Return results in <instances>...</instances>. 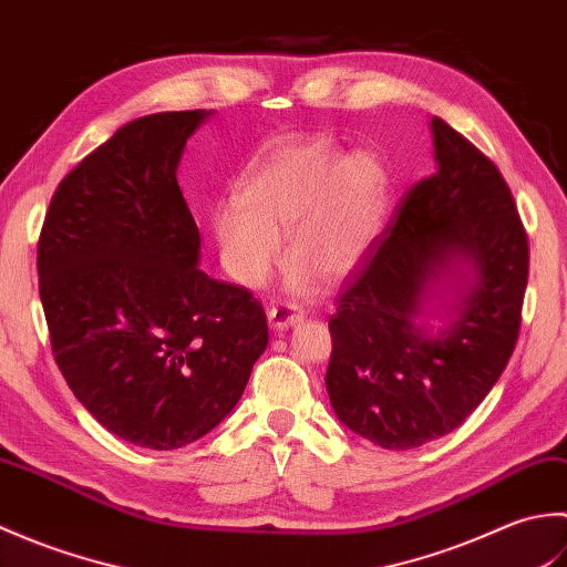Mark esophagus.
<instances>
[{"mask_svg": "<svg viewBox=\"0 0 567 567\" xmlns=\"http://www.w3.org/2000/svg\"><path fill=\"white\" fill-rule=\"evenodd\" d=\"M268 321L272 331H287L290 327H295V323L302 321V317H299L290 307H272L268 309Z\"/></svg>", "mask_w": 567, "mask_h": 567, "instance_id": "1", "label": "esophagus"}]
</instances>
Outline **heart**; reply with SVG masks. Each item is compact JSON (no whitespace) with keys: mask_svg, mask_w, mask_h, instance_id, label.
Here are the masks:
<instances>
[{"mask_svg":"<svg viewBox=\"0 0 567 567\" xmlns=\"http://www.w3.org/2000/svg\"><path fill=\"white\" fill-rule=\"evenodd\" d=\"M390 177L368 151L341 155L329 146L277 151L240 177L236 204L212 212V228L228 275L256 290L280 260V236L295 290L309 272L341 280L375 244L388 212Z\"/></svg>","mask_w":567,"mask_h":567,"instance_id":"1","label":"heart"}]
</instances>
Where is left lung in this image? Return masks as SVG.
<instances>
[{"mask_svg":"<svg viewBox=\"0 0 567 567\" xmlns=\"http://www.w3.org/2000/svg\"><path fill=\"white\" fill-rule=\"evenodd\" d=\"M429 128L436 173L409 189L329 321L333 412L388 451L436 441L475 412L512 358L528 280L526 234L495 163L443 118Z\"/></svg>","mask_w":567,"mask_h":567,"instance_id":"left-lung-1","label":"left lung"}]
</instances>
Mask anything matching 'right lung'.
Returning <instances> with one entry per match:
<instances>
[{
	"instance_id": "obj_1",
	"label": "right lung",
	"mask_w": 567,
	"mask_h": 567,
	"mask_svg": "<svg viewBox=\"0 0 567 567\" xmlns=\"http://www.w3.org/2000/svg\"><path fill=\"white\" fill-rule=\"evenodd\" d=\"M212 114L124 124L58 185L39 240L55 363L82 406L141 449L207 436L268 348L252 295L199 270V228L177 185L187 138Z\"/></svg>"
}]
</instances>
